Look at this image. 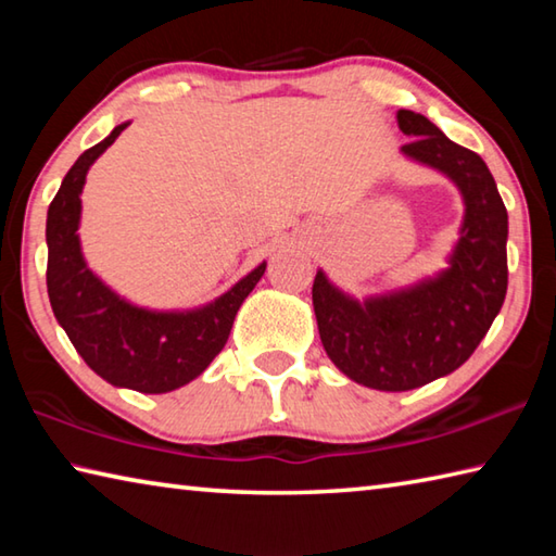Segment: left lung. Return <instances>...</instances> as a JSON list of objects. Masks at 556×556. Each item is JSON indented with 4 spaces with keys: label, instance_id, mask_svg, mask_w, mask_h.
<instances>
[{
    "label": "left lung",
    "instance_id": "left-lung-1",
    "mask_svg": "<svg viewBox=\"0 0 556 556\" xmlns=\"http://www.w3.org/2000/svg\"><path fill=\"white\" fill-rule=\"evenodd\" d=\"M412 142L400 152L444 174L458 188L464 220L437 275L363 301L338 289L324 269L314 279V312L328 357L365 388L404 392L460 368L501 312L507 291V211L481 156L434 122L397 112Z\"/></svg>",
    "mask_w": 556,
    "mask_h": 556
}]
</instances>
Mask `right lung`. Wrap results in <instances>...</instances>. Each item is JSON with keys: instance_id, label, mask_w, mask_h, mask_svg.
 Segmentation results:
<instances>
[{"instance_id": "add662e5", "label": "right lung", "mask_w": 556, "mask_h": 556, "mask_svg": "<svg viewBox=\"0 0 556 556\" xmlns=\"http://www.w3.org/2000/svg\"><path fill=\"white\" fill-rule=\"evenodd\" d=\"M127 125L122 122L100 144L83 152L51 201L46 218V285L55 321L92 372L115 388L164 394L199 378L223 351L235 314L265 275L267 262L235 281L225 294L193 308L159 312L137 306L108 287L83 255L80 193L90 166Z\"/></svg>"}]
</instances>
